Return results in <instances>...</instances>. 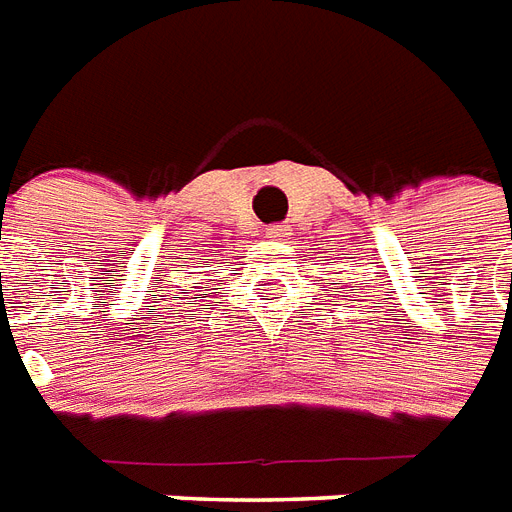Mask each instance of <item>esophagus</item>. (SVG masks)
Masks as SVG:
<instances>
[{
  "instance_id": "34e87169",
  "label": "esophagus",
  "mask_w": 512,
  "mask_h": 512,
  "mask_svg": "<svg viewBox=\"0 0 512 512\" xmlns=\"http://www.w3.org/2000/svg\"><path fill=\"white\" fill-rule=\"evenodd\" d=\"M267 237L269 240H282V237H285V230H282V227H272V230H267Z\"/></svg>"
}]
</instances>
